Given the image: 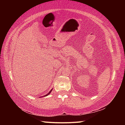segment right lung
I'll return each instance as SVG.
<instances>
[{
	"mask_svg": "<svg viewBox=\"0 0 125 125\" xmlns=\"http://www.w3.org/2000/svg\"><path fill=\"white\" fill-rule=\"evenodd\" d=\"M52 90H53V89H51V90L50 91V92H49V93H48V94H46V95H44V96H47V95H49V94H50V93H51V92H52Z\"/></svg>",
	"mask_w": 125,
	"mask_h": 125,
	"instance_id": "1",
	"label": "right lung"
}]
</instances>
